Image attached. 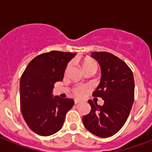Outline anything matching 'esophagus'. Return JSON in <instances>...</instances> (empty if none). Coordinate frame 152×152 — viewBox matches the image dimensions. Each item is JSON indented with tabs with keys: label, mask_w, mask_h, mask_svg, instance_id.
Listing matches in <instances>:
<instances>
[{
	"label": "esophagus",
	"mask_w": 152,
	"mask_h": 152,
	"mask_svg": "<svg viewBox=\"0 0 152 152\" xmlns=\"http://www.w3.org/2000/svg\"><path fill=\"white\" fill-rule=\"evenodd\" d=\"M80 102V100H77V99H75V104H77V103H79Z\"/></svg>",
	"instance_id": "34e87169"
}]
</instances>
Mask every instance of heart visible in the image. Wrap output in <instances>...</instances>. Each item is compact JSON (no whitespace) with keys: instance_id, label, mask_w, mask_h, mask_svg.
Here are the masks:
<instances>
[{"instance_id":"b5f03b06","label":"heart","mask_w":152,"mask_h":152,"mask_svg":"<svg viewBox=\"0 0 152 152\" xmlns=\"http://www.w3.org/2000/svg\"><path fill=\"white\" fill-rule=\"evenodd\" d=\"M82 66L84 68V72L87 71V70H91L93 69L96 71L97 70V63L95 60L92 59V58H85V59L82 62ZM70 67V64H68L67 68H68ZM89 90L88 86L84 85V84H79V85H76L75 87H74L72 88V93L74 94V95H75L76 96H78L80 97L84 95V93H86L87 91Z\"/></svg>"}]
</instances>
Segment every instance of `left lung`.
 Here are the masks:
<instances>
[{"mask_svg":"<svg viewBox=\"0 0 152 152\" xmlns=\"http://www.w3.org/2000/svg\"><path fill=\"white\" fill-rule=\"evenodd\" d=\"M92 57L101 68L100 83L92 95L101 97L104 103L88 100L91 110L82 121L91 133L107 138L118 132L128 119L134 102V77L126 63L110 52H92Z\"/></svg>","mask_w":152,"mask_h":152,"instance_id":"1","label":"left lung"}]
</instances>
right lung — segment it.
<instances>
[{
	"label": "right lung",
	"instance_id": "obj_1",
	"mask_svg": "<svg viewBox=\"0 0 152 152\" xmlns=\"http://www.w3.org/2000/svg\"><path fill=\"white\" fill-rule=\"evenodd\" d=\"M75 56L71 52L52 51L33 58L20 78L23 117L35 133L48 136L59 131L73 99L52 96L55 83L63 80L67 64Z\"/></svg>",
	"mask_w": 152,
	"mask_h": 152
}]
</instances>
